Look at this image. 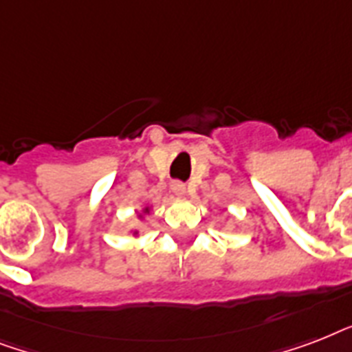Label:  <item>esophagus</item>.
<instances>
[{
    "label": "esophagus",
    "instance_id": "34e87169",
    "mask_svg": "<svg viewBox=\"0 0 352 352\" xmlns=\"http://www.w3.org/2000/svg\"><path fill=\"white\" fill-rule=\"evenodd\" d=\"M171 193L175 197H184L186 195V186L182 182H171Z\"/></svg>",
    "mask_w": 352,
    "mask_h": 352
}]
</instances>
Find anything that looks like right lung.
I'll return each mask as SVG.
<instances>
[{"label":"right lung","instance_id":"right-lung-1","mask_svg":"<svg viewBox=\"0 0 352 352\" xmlns=\"http://www.w3.org/2000/svg\"><path fill=\"white\" fill-rule=\"evenodd\" d=\"M149 215H151V206H144L140 212H137V217L140 221H146ZM129 234H131L135 239H137V237H140V232H138V228H131V230H129Z\"/></svg>","mask_w":352,"mask_h":352}]
</instances>
